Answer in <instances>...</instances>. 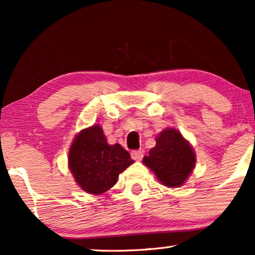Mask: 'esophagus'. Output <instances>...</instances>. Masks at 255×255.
<instances>
[{
  "instance_id": "1",
  "label": "esophagus",
  "mask_w": 255,
  "mask_h": 255,
  "mask_svg": "<svg viewBox=\"0 0 255 255\" xmlns=\"http://www.w3.org/2000/svg\"><path fill=\"white\" fill-rule=\"evenodd\" d=\"M131 156L132 159L135 160V161H140L142 159V156H144V153L140 149H134V151L131 152Z\"/></svg>"
}]
</instances>
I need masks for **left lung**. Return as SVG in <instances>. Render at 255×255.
Segmentation results:
<instances>
[{
    "label": "left lung",
    "mask_w": 255,
    "mask_h": 255,
    "mask_svg": "<svg viewBox=\"0 0 255 255\" xmlns=\"http://www.w3.org/2000/svg\"><path fill=\"white\" fill-rule=\"evenodd\" d=\"M156 144L142 159L161 184L181 187L193 172L196 155L189 142L175 128H166L155 139Z\"/></svg>",
    "instance_id": "8db88e82"
}]
</instances>
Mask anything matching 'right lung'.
I'll return each instance as SVG.
<instances>
[{"instance_id":"obj_1","label":"right lung","mask_w":255,"mask_h":255,"mask_svg":"<svg viewBox=\"0 0 255 255\" xmlns=\"http://www.w3.org/2000/svg\"><path fill=\"white\" fill-rule=\"evenodd\" d=\"M133 162L130 153L120 144H108L100 125H93L76 134L69 148L68 166L75 182L93 195L113 188L120 174Z\"/></svg>"}]
</instances>
